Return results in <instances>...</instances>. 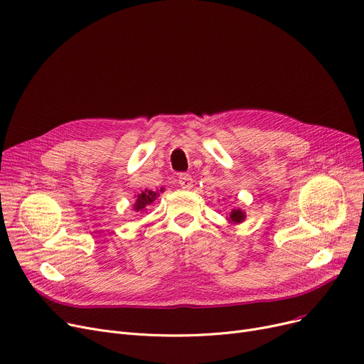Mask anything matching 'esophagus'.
Segmentation results:
<instances>
[{"instance_id":"1","label":"esophagus","mask_w":364,"mask_h":364,"mask_svg":"<svg viewBox=\"0 0 364 364\" xmlns=\"http://www.w3.org/2000/svg\"><path fill=\"white\" fill-rule=\"evenodd\" d=\"M178 184H180L183 188H192L193 180H192L191 176H188V173H180Z\"/></svg>"}]
</instances>
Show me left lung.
I'll return each mask as SVG.
<instances>
[{"label":"left lung","instance_id":"1","mask_svg":"<svg viewBox=\"0 0 364 364\" xmlns=\"http://www.w3.org/2000/svg\"><path fill=\"white\" fill-rule=\"evenodd\" d=\"M245 213L241 210V208H233L230 213H229V215L226 217V220L229 221L230 225H238V223H242V221L245 220Z\"/></svg>","mask_w":364,"mask_h":364}]
</instances>
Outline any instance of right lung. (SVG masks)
I'll return each instance as SVG.
<instances>
[{"label":"right lung","mask_w":364,"mask_h":364,"mask_svg":"<svg viewBox=\"0 0 364 364\" xmlns=\"http://www.w3.org/2000/svg\"><path fill=\"white\" fill-rule=\"evenodd\" d=\"M164 192V187L161 188V192H153V191H149V188H146V191H143L141 193L135 195V202L132 205V210L135 213H146L149 210L150 205L161 196V193Z\"/></svg>","instance_id":"add662e5"}]
</instances>
